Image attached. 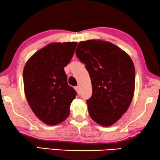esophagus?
<instances>
[{
    "label": "esophagus",
    "mask_w": 160,
    "mask_h": 160,
    "mask_svg": "<svg viewBox=\"0 0 160 160\" xmlns=\"http://www.w3.org/2000/svg\"><path fill=\"white\" fill-rule=\"evenodd\" d=\"M75 89H76V92L78 93V95H80V93H81V90H80V87H78V86H77V87H75Z\"/></svg>",
    "instance_id": "1"
}]
</instances>
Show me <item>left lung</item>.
Wrapping results in <instances>:
<instances>
[{"instance_id": "left-lung-1", "label": "left lung", "mask_w": 160, "mask_h": 160, "mask_svg": "<svg viewBox=\"0 0 160 160\" xmlns=\"http://www.w3.org/2000/svg\"><path fill=\"white\" fill-rule=\"evenodd\" d=\"M76 54L91 78L92 95L87 100L89 116L100 125H112L132 102L135 82L132 60L117 46L101 40L81 41Z\"/></svg>"}]
</instances>
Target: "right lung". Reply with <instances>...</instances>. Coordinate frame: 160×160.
I'll return each instance as SVG.
<instances>
[{
	"instance_id": "right-lung-1",
	"label": "right lung",
	"mask_w": 160,
	"mask_h": 160,
	"mask_svg": "<svg viewBox=\"0 0 160 160\" xmlns=\"http://www.w3.org/2000/svg\"><path fill=\"white\" fill-rule=\"evenodd\" d=\"M77 43H49L36 52L24 68L26 99L35 115L48 125H55L67 119L70 106L77 95L68 84L64 71Z\"/></svg>"
}]
</instances>
